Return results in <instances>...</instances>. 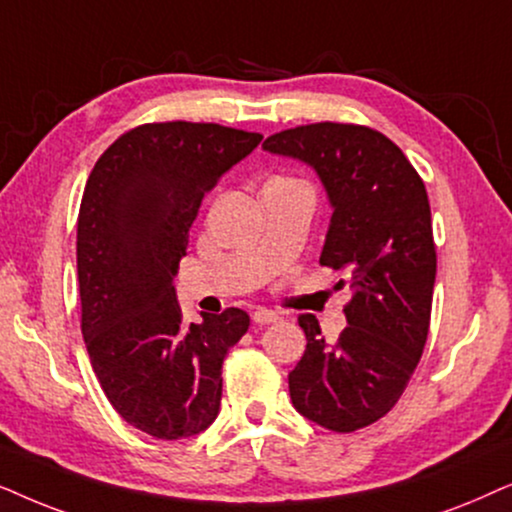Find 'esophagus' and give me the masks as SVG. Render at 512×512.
Segmentation results:
<instances>
[{"instance_id":"34e87169","label":"esophagus","mask_w":512,"mask_h":512,"mask_svg":"<svg viewBox=\"0 0 512 512\" xmlns=\"http://www.w3.org/2000/svg\"><path fill=\"white\" fill-rule=\"evenodd\" d=\"M252 320H255V325H271V323H276L278 316L269 309H257L255 313H252Z\"/></svg>"}]
</instances>
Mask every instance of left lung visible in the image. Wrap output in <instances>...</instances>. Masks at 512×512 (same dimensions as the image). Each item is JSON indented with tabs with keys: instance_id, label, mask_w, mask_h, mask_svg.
<instances>
[{
	"instance_id": "1",
	"label": "left lung",
	"mask_w": 512,
	"mask_h": 512,
	"mask_svg": "<svg viewBox=\"0 0 512 512\" xmlns=\"http://www.w3.org/2000/svg\"><path fill=\"white\" fill-rule=\"evenodd\" d=\"M264 149L316 170L332 206L320 267L351 285L337 342L302 313L306 351L288 374L295 410L335 433H353L393 410L424 353L435 285L431 203L395 142L370 126L320 124L274 133Z\"/></svg>"
}]
</instances>
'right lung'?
<instances>
[{
  "label": "right lung",
  "instance_id": "add662e5",
  "mask_svg": "<svg viewBox=\"0 0 512 512\" xmlns=\"http://www.w3.org/2000/svg\"><path fill=\"white\" fill-rule=\"evenodd\" d=\"M260 140L220 124H142L88 175L77 224L81 335L114 410L159 440L213 424L224 356L248 332L241 309L187 323L173 278L203 196Z\"/></svg>",
  "mask_w": 512,
  "mask_h": 512
}]
</instances>
